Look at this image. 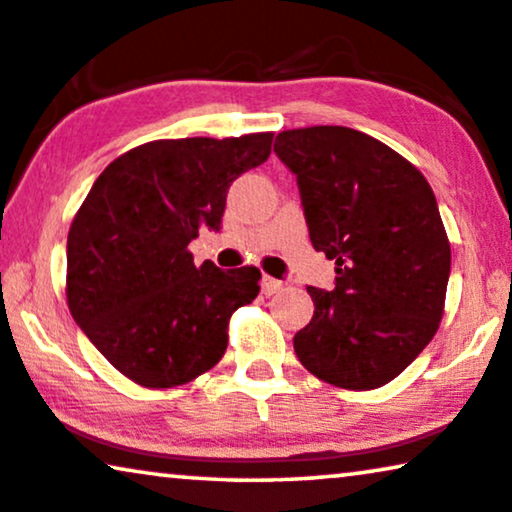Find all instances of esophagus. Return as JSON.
<instances>
[{"label": "esophagus", "mask_w": 512, "mask_h": 512, "mask_svg": "<svg viewBox=\"0 0 512 512\" xmlns=\"http://www.w3.org/2000/svg\"><path fill=\"white\" fill-rule=\"evenodd\" d=\"M283 287H285L283 280H276V278H271V276H264L262 278V292L266 294V297H273V294L283 292Z\"/></svg>", "instance_id": "esophagus-1"}]
</instances>
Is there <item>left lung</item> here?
<instances>
[{"mask_svg": "<svg viewBox=\"0 0 512 512\" xmlns=\"http://www.w3.org/2000/svg\"><path fill=\"white\" fill-rule=\"evenodd\" d=\"M273 150L297 176L315 250L336 262L334 290L308 287L313 320L299 362L343 390H376L434 338L450 278V241L427 178L350 127L287 129Z\"/></svg>", "mask_w": 512, "mask_h": 512, "instance_id": "left-lung-1", "label": "left lung"}]
</instances>
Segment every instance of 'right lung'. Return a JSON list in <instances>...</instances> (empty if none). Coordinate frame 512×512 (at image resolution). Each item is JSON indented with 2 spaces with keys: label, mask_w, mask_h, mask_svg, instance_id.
<instances>
[{
  "label": "right lung",
  "mask_w": 512,
  "mask_h": 512,
  "mask_svg": "<svg viewBox=\"0 0 512 512\" xmlns=\"http://www.w3.org/2000/svg\"><path fill=\"white\" fill-rule=\"evenodd\" d=\"M273 132L162 139L102 171L67 236V304L122 376L150 390L185 385L227 350L236 308L259 294L255 266H194L199 229L218 232L227 190L266 162Z\"/></svg>",
  "instance_id": "1"
}]
</instances>
